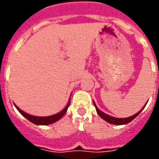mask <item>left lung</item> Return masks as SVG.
Listing matches in <instances>:
<instances>
[{
	"label": "left lung",
	"mask_w": 159,
	"mask_h": 159,
	"mask_svg": "<svg viewBox=\"0 0 159 159\" xmlns=\"http://www.w3.org/2000/svg\"><path fill=\"white\" fill-rule=\"evenodd\" d=\"M93 103H94V106L95 107H96V110H97V114L99 115L101 117H102L103 120H105L106 121H107L108 123L110 124H113V125H126V124L129 123L130 121H132L134 118H136V116H139V114L140 113L141 111H143V109L145 107V106H143V108H142V110H140V111H139L138 113H136L135 115H134V116H129V117H127V118H116V117H113V116H109V115H107V114L104 113L103 111H100L99 109L97 108V106H96V104H95L94 101H93ZM147 104V103H146Z\"/></svg>",
	"instance_id": "1"
}]
</instances>
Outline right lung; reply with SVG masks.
Instances as JSON below:
<instances>
[{
  "instance_id": "1",
  "label": "right lung",
  "mask_w": 159,
  "mask_h": 159,
  "mask_svg": "<svg viewBox=\"0 0 159 159\" xmlns=\"http://www.w3.org/2000/svg\"><path fill=\"white\" fill-rule=\"evenodd\" d=\"M15 106L16 107V109L18 110L19 112L23 116H25L27 120L32 122V123L35 124V125H50V124H53L56 121H57L58 120L62 118V116H64L65 113L67 112V108H68V106L70 105V99H69V102L67 103V105L66 106L63 110L62 111H60L59 113L57 114H55V115H53V116H31V115H29V114L25 113V111H23L22 110L19 108L18 106H16V104Z\"/></svg>"
}]
</instances>
